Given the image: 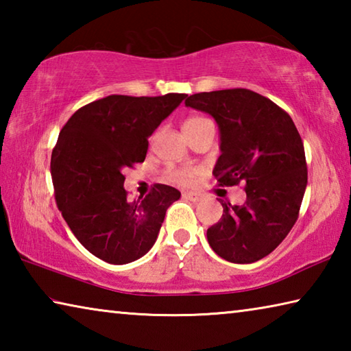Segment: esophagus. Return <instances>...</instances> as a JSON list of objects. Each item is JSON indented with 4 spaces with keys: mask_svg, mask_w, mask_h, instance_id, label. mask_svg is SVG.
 Returning a JSON list of instances; mask_svg holds the SVG:
<instances>
[{
    "mask_svg": "<svg viewBox=\"0 0 351 351\" xmlns=\"http://www.w3.org/2000/svg\"><path fill=\"white\" fill-rule=\"evenodd\" d=\"M182 197L186 198V199L193 201V203H198V201H201V199L204 198V195L203 193H198V192H184Z\"/></svg>",
    "mask_w": 351,
    "mask_h": 351,
    "instance_id": "esophagus-1",
    "label": "esophagus"
}]
</instances>
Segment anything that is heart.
<instances>
[{
    "mask_svg": "<svg viewBox=\"0 0 351 351\" xmlns=\"http://www.w3.org/2000/svg\"><path fill=\"white\" fill-rule=\"evenodd\" d=\"M204 122H209V121L201 116L189 117L182 125L184 133L192 132V130L198 128L201 123H204ZM198 173H199V170L197 167H190V165H184V167H169L167 170H165V175H167L170 181L178 182V184H186V186L187 184H192Z\"/></svg>",
    "mask_w": 351,
    "mask_h": 351,
    "instance_id": "1",
    "label": "heart"
}]
</instances>
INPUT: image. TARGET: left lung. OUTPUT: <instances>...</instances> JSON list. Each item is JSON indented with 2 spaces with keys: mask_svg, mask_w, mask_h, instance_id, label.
<instances>
[{
  "mask_svg": "<svg viewBox=\"0 0 351 351\" xmlns=\"http://www.w3.org/2000/svg\"><path fill=\"white\" fill-rule=\"evenodd\" d=\"M186 106L218 123V186L245 182V204L219 201L223 217L207 229V241L230 263H254L274 251L299 218L308 182L304 142L287 111L245 88L193 94Z\"/></svg>",
  "mask_w": 351,
  "mask_h": 351,
  "instance_id": "8db88e82",
  "label": "left lung"
}]
</instances>
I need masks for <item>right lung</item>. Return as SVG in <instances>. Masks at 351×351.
Listing matches in <instances>:
<instances>
[{
  "label": "right lung",
  "mask_w": 351,
  "mask_h": 351,
  "mask_svg": "<svg viewBox=\"0 0 351 351\" xmlns=\"http://www.w3.org/2000/svg\"><path fill=\"white\" fill-rule=\"evenodd\" d=\"M186 97L112 94L77 110L58 134L51 158L57 206L75 239L106 263L125 265L150 251L169 206L181 197L154 184L130 201L122 171L144 162L148 138Z\"/></svg>",
  "instance_id": "right-lung-1"
}]
</instances>
